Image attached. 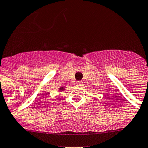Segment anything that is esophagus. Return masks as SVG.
<instances>
[{"mask_svg":"<svg viewBox=\"0 0 148 148\" xmlns=\"http://www.w3.org/2000/svg\"><path fill=\"white\" fill-rule=\"evenodd\" d=\"M75 84L77 86H81L83 85V83H82V81H77Z\"/></svg>","mask_w":148,"mask_h":148,"instance_id":"esophagus-1","label":"esophagus"}]
</instances>
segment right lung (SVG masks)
I'll return each mask as SVG.
<instances>
[{
  "mask_svg": "<svg viewBox=\"0 0 148 148\" xmlns=\"http://www.w3.org/2000/svg\"><path fill=\"white\" fill-rule=\"evenodd\" d=\"M60 90H64V88H63V87H61V88H60Z\"/></svg>",
  "mask_w": 148,
  "mask_h": 148,
  "instance_id": "right-lung-1",
  "label": "right lung"
}]
</instances>
